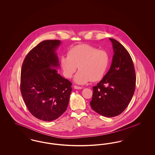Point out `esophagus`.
<instances>
[{"label": "esophagus", "mask_w": 155, "mask_h": 155, "mask_svg": "<svg viewBox=\"0 0 155 155\" xmlns=\"http://www.w3.org/2000/svg\"><path fill=\"white\" fill-rule=\"evenodd\" d=\"M74 88L75 89H81L82 88L81 87H78V86H76V85H74Z\"/></svg>", "instance_id": "obj_1"}]
</instances>
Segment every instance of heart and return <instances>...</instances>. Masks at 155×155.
<instances>
[{
  "instance_id": "b5f03b06",
  "label": "heart",
  "mask_w": 155,
  "mask_h": 155,
  "mask_svg": "<svg viewBox=\"0 0 155 155\" xmlns=\"http://www.w3.org/2000/svg\"><path fill=\"white\" fill-rule=\"evenodd\" d=\"M109 63V55L107 51L97 49L88 44L75 46L63 56L60 65L64 75L70 78L77 67L80 70L74 80L78 84H85L89 81H99L104 75Z\"/></svg>"
}]
</instances>
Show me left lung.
Returning <instances> with one entry per match:
<instances>
[{
  "label": "left lung",
  "mask_w": 155,
  "mask_h": 155,
  "mask_svg": "<svg viewBox=\"0 0 155 155\" xmlns=\"http://www.w3.org/2000/svg\"><path fill=\"white\" fill-rule=\"evenodd\" d=\"M114 52L109 71L93 87L92 109L99 114L112 117L120 114L133 97L136 76L133 60L125 48L116 39L109 38Z\"/></svg>",
  "instance_id": "8db88e82"
}]
</instances>
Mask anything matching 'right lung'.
I'll return each instance as SVG.
<instances>
[{"instance_id":"right-lung-1","label":"right lung","mask_w":155,"mask_h":155,"mask_svg":"<svg viewBox=\"0 0 155 155\" xmlns=\"http://www.w3.org/2000/svg\"><path fill=\"white\" fill-rule=\"evenodd\" d=\"M59 40H46L27 54L22 63L20 91L30 113L39 120L51 121L66 110L72 84L58 73L56 50Z\"/></svg>"}]
</instances>
